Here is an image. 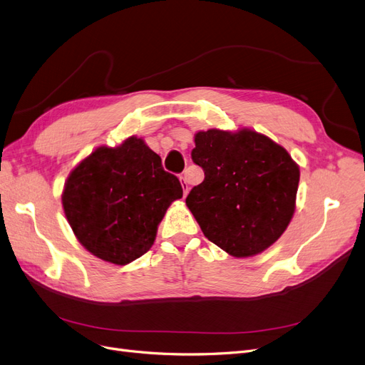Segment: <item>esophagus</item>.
Masks as SVG:
<instances>
[{
	"label": "esophagus",
	"instance_id": "1",
	"mask_svg": "<svg viewBox=\"0 0 365 365\" xmlns=\"http://www.w3.org/2000/svg\"><path fill=\"white\" fill-rule=\"evenodd\" d=\"M180 182H182V186H183V192H185V195L187 194V190H190V187H187V182H186V178L185 175H182L180 178Z\"/></svg>",
	"mask_w": 365,
	"mask_h": 365
}]
</instances>
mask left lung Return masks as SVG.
<instances>
[{
	"mask_svg": "<svg viewBox=\"0 0 365 365\" xmlns=\"http://www.w3.org/2000/svg\"><path fill=\"white\" fill-rule=\"evenodd\" d=\"M194 164L205 180L186 197L201 232L233 257H251L284 233L299 167L284 147L254 130L195 133Z\"/></svg>",
	"mask_w": 365,
	"mask_h": 365,
	"instance_id": "8db88e82",
	"label": "left lung"
}]
</instances>
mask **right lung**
Listing matches in <instances>:
<instances>
[{"mask_svg":"<svg viewBox=\"0 0 365 365\" xmlns=\"http://www.w3.org/2000/svg\"><path fill=\"white\" fill-rule=\"evenodd\" d=\"M183 195L174 174L141 138L99 147L71 173L63 207L78 240L96 257L128 264L152 248L168 206Z\"/></svg>","mask_w":365,"mask_h":365,"instance_id":"obj_1","label":"right lung"}]
</instances>
